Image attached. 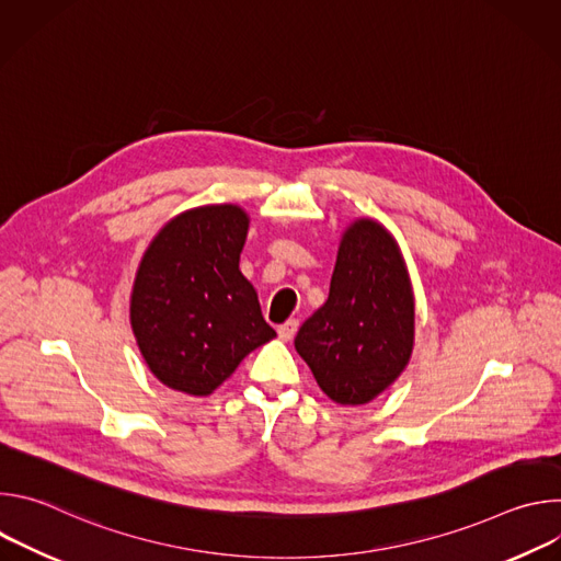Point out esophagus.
I'll list each match as a JSON object with an SVG mask.
<instances>
[{
    "mask_svg": "<svg viewBox=\"0 0 561 561\" xmlns=\"http://www.w3.org/2000/svg\"><path fill=\"white\" fill-rule=\"evenodd\" d=\"M297 327H299L297 319H288L286 324H282V327L277 329V333H279V340H284V342H290V340L295 337V333H297Z\"/></svg>",
    "mask_w": 561,
    "mask_h": 561,
    "instance_id": "esophagus-1",
    "label": "esophagus"
}]
</instances>
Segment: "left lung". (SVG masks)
Segmentation results:
<instances>
[{
	"mask_svg": "<svg viewBox=\"0 0 561 561\" xmlns=\"http://www.w3.org/2000/svg\"><path fill=\"white\" fill-rule=\"evenodd\" d=\"M415 297L394 237L375 219L342 234L329 299L301 324L295 348L342 407L368 404L407 368Z\"/></svg>",
	"mask_w": 561,
	"mask_h": 561,
	"instance_id": "left-lung-1",
	"label": "left lung"
}]
</instances>
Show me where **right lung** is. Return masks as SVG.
I'll list each match as a JSON object with an SVG mask.
<instances>
[{
	"label": "right lung",
	"instance_id": "1",
	"mask_svg": "<svg viewBox=\"0 0 561 561\" xmlns=\"http://www.w3.org/2000/svg\"><path fill=\"white\" fill-rule=\"evenodd\" d=\"M249 215L234 204L173 217L146 249L130 295V327L150 373L206 397L277 333L239 271Z\"/></svg>",
	"mask_w": 561,
	"mask_h": 561
}]
</instances>
